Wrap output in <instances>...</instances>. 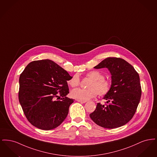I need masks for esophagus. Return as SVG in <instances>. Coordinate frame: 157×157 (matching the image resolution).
Returning a JSON list of instances; mask_svg holds the SVG:
<instances>
[{"label":"esophagus","mask_w":157,"mask_h":157,"mask_svg":"<svg viewBox=\"0 0 157 157\" xmlns=\"http://www.w3.org/2000/svg\"><path fill=\"white\" fill-rule=\"evenodd\" d=\"M78 102H81V103H86V101H82V100H80V99H77L76 100Z\"/></svg>","instance_id":"obj_1"}]
</instances>
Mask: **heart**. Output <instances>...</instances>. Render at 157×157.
Instances as JSON below:
<instances>
[{
  "label": "heart",
  "mask_w": 157,
  "mask_h": 157,
  "mask_svg": "<svg viewBox=\"0 0 157 157\" xmlns=\"http://www.w3.org/2000/svg\"><path fill=\"white\" fill-rule=\"evenodd\" d=\"M86 76L92 79L88 88L89 89L77 88L71 91V96L74 98L82 101H88L95 97L98 94L100 96L107 94L111 89V83L104 79V75L98 71H92L88 72ZM67 83L71 87H76L80 83V78L78 75H74Z\"/></svg>",
  "instance_id": "obj_1"
}]
</instances>
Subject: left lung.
Segmentation results:
<instances>
[{"mask_svg":"<svg viewBox=\"0 0 157 157\" xmlns=\"http://www.w3.org/2000/svg\"><path fill=\"white\" fill-rule=\"evenodd\" d=\"M106 67L111 75V85L105 95L107 104L98 103L90 118L100 127L113 129L132 119L141 97L140 76L131 64L120 58H107L95 67Z\"/></svg>","mask_w":157,"mask_h":157,"instance_id":"1","label":"left lung"}]
</instances>
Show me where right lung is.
<instances>
[{"label": "right lung", "mask_w": 157, "mask_h": 157, "mask_svg": "<svg viewBox=\"0 0 157 157\" xmlns=\"http://www.w3.org/2000/svg\"><path fill=\"white\" fill-rule=\"evenodd\" d=\"M72 77L51 60H35L25 68L19 77V101L32 125L51 130L65 120L74 101L67 97V81ZM58 92L62 97L60 100H55Z\"/></svg>", "instance_id": "obj_1"}]
</instances>
